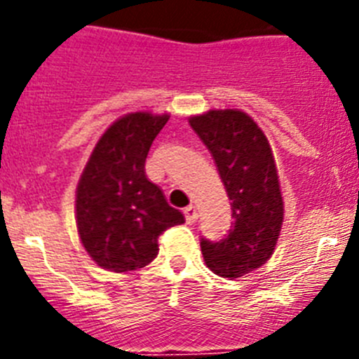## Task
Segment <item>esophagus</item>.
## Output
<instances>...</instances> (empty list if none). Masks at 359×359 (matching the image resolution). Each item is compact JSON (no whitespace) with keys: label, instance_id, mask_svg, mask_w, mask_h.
<instances>
[{"label":"esophagus","instance_id":"esophagus-1","mask_svg":"<svg viewBox=\"0 0 359 359\" xmlns=\"http://www.w3.org/2000/svg\"><path fill=\"white\" fill-rule=\"evenodd\" d=\"M183 214H185L187 223H194L196 219H198V208L194 205H189L187 208H183Z\"/></svg>","mask_w":359,"mask_h":359}]
</instances>
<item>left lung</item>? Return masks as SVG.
<instances>
[{
    "label": "left lung",
    "mask_w": 359,
    "mask_h": 359,
    "mask_svg": "<svg viewBox=\"0 0 359 359\" xmlns=\"http://www.w3.org/2000/svg\"><path fill=\"white\" fill-rule=\"evenodd\" d=\"M189 122L214 158L233 217L224 239L201 237L203 259L219 277L239 278L273 255L284 221L273 151L244 111L210 109Z\"/></svg>",
    "instance_id": "obj_1"
}]
</instances>
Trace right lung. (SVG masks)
<instances>
[{
  "instance_id": "add662e5",
  "label": "right lung",
  "mask_w": 359,
  "mask_h": 359,
  "mask_svg": "<svg viewBox=\"0 0 359 359\" xmlns=\"http://www.w3.org/2000/svg\"><path fill=\"white\" fill-rule=\"evenodd\" d=\"M169 115L129 113L106 129L77 185L75 217L88 255L109 271L144 268L158 255V237L185 223L145 176V158Z\"/></svg>"
}]
</instances>
